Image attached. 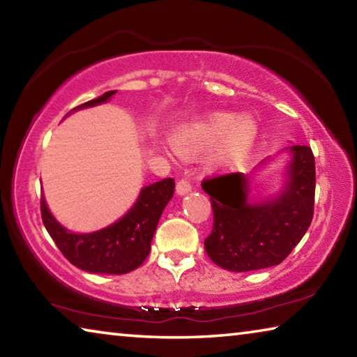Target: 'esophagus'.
Returning <instances> with one entry per match:
<instances>
[{
	"mask_svg": "<svg viewBox=\"0 0 357 357\" xmlns=\"http://www.w3.org/2000/svg\"><path fill=\"white\" fill-rule=\"evenodd\" d=\"M192 192V184L189 183V181H185V179H181L179 183L176 184V193L178 195H187V193H190Z\"/></svg>",
	"mask_w": 357,
	"mask_h": 357,
	"instance_id": "1",
	"label": "esophagus"
}]
</instances>
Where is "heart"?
Listing matches in <instances>:
<instances>
[{
  "mask_svg": "<svg viewBox=\"0 0 357 357\" xmlns=\"http://www.w3.org/2000/svg\"><path fill=\"white\" fill-rule=\"evenodd\" d=\"M258 140V124L252 116H236L233 113L217 112L200 121H195L174 135L173 142L181 153L198 154L213 149L209 162L215 168L233 170L238 168L255 149Z\"/></svg>",
  "mask_w": 357,
  "mask_h": 357,
  "instance_id": "obj_1",
  "label": "heart"
}]
</instances>
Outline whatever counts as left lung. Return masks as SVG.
<instances>
[{
	"mask_svg": "<svg viewBox=\"0 0 357 357\" xmlns=\"http://www.w3.org/2000/svg\"><path fill=\"white\" fill-rule=\"evenodd\" d=\"M285 151L289 159L274 195L253 197L252 174L244 173L223 174L202 184L214 213L204 249L220 268L249 273L280 264L309 229L315 204V157L309 146L294 144ZM266 162L269 159L259 165Z\"/></svg>",
	"mask_w": 357,
	"mask_h": 357,
	"instance_id": "obj_1",
	"label": "left lung"
}]
</instances>
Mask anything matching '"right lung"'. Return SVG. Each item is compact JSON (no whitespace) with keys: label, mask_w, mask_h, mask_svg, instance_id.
<instances>
[{"label":"right lung","mask_w":357,"mask_h":357,"mask_svg":"<svg viewBox=\"0 0 357 357\" xmlns=\"http://www.w3.org/2000/svg\"><path fill=\"white\" fill-rule=\"evenodd\" d=\"M114 93L116 91H108L72 112L105 104ZM173 193V178L144 185L134 206L121 219L91 233H75L63 227L42 197V222L58 249L78 269L91 274H128L142 266L149 255L157 223Z\"/></svg>","instance_id":"obj_1"}]
</instances>
